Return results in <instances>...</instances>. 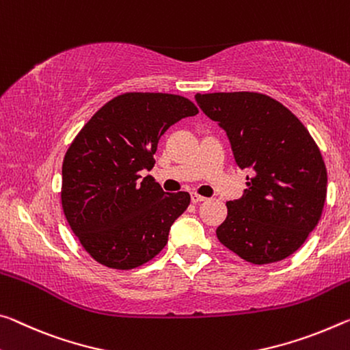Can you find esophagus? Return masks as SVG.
Returning a JSON list of instances; mask_svg holds the SVG:
<instances>
[{"label":"esophagus","instance_id":"1","mask_svg":"<svg viewBox=\"0 0 350 350\" xmlns=\"http://www.w3.org/2000/svg\"><path fill=\"white\" fill-rule=\"evenodd\" d=\"M205 199H207V198L198 195V193H193V195H191V201L195 202V204H196V202H202V201H205Z\"/></svg>","mask_w":350,"mask_h":350}]
</instances>
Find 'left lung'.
Returning <instances> with one entry per match:
<instances>
[{"mask_svg": "<svg viewBox=\"0 0 350 350\" xmlns=\"http://www.w3.org/2000/svg\"><path fill=\"white\" fill-rule=\"evenodd\" d=\"M202 112L226 131L235 162L251 170L245 195L226 202L216 237L238 257L268 265L304 245L323 215L327 170L295 113L255 92L198 93Z\"/></svg>", "mask_w": 350, "mask_h": 350, "instance_id": "1", "label": "left lung"}]
</instances>
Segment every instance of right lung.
I'll use <instances>...</instances> for the list:
<instances>
[{
    "instance_id": "add662e5",
    "label": "right lung",
    "mask_w": 350,
    "mask_h": 350,
    "mask_svg": "<svg viewBox=\"0 0 350 350\" xmlns=\"http://www.w3.org/2000/svg\"><path fill=\"white\" fill-rule=\"evenodd\" d=\"M199 112L170 93L129 92L105 103L75 137L62 163V208L82 247L107 268L134 269L168 243L190 205L187 191L165 193L152 176L159 138Z\"/></svg>"
}]
</instances>
